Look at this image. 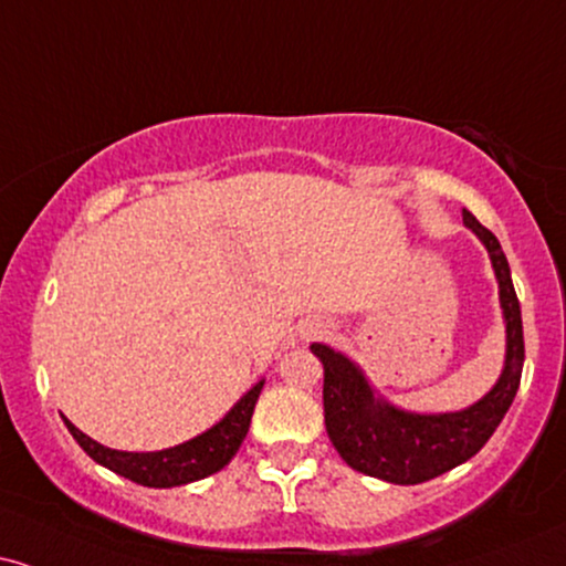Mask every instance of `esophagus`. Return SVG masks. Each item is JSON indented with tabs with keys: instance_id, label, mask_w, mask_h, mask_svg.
I'll return each instance as SVG.
<instances>
[{
	"instance_id": "34e87169",
	"label": "esophagus",
	"mask_w": 566,
	"mask_h": 566,
	"mask_svg": "<svg viewBox=\"0 0 566 566\" xmlns=\"http://www.w3.org/2000/svg\"><path fill=\"white\" fill-rule=\"evenodd\" d=\"M324 332H326L324 324H313V326H307L305 336H318V334H324Z\"/></svg>"
}]
</instances>
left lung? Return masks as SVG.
<instances>
[{
	"label": "left lung",
	"instance_id": "8db88e82",
	"mask_svg": "<svg viewBox=\"0 0 566 566\" xmlns=\"http://www.w3.org/2000/svg\"><path fill=\"white\" fill-rule=\"evenodd\" d=\"M464 224L489 250L499 279V303L506 324L504 370L493 389L460 412H407L376 397L363 370L347 355L326 345H311L324 363V418L334 449L357 473L386 483L415 485L449 473L468 462L491 439L520 389L525 339H522L520 300L514 292L510 263L499 240L468 209Z\"/></svg>",
	"mask_w": 566,
	"mask_h": 566
}]
</instances>
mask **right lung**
Wrapping results in <instances>:
<instances>
[{"mask_svg": "<svg viewBox=\"0 0 566 566\" xmlns=\"http://www.w3.org/2000/svg\"><path fill=\"white\" fill-rule=\"evenodd\" d=\"M261 389L263 381L255 384L209 431L185 443H177V447L161 449V452H119V449L104 447V443L93 441L91 436L77 431L67 418H64V426L73 433V439L81 443L83 452L93 462L109 468L112 473L123 475L138 485H148V489H171V485H185L200 481V478H209L219 473L224 464H230L232 457L238 454L242 439L248 436L250 418H253Z\"/></svg>", "mask_w": 566, "mask_h": 566, "instance_id": "add662e5", "label": "right lung"}]
</instances>
